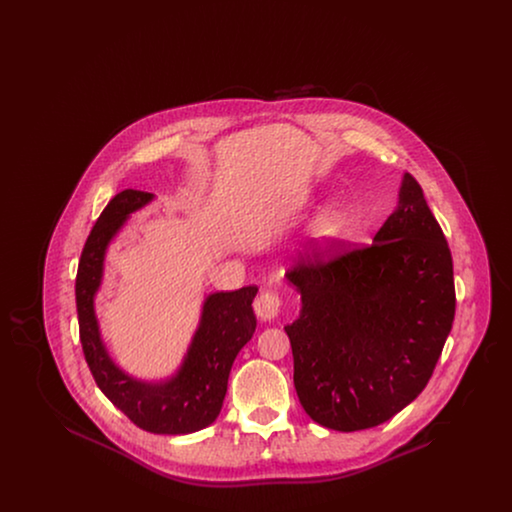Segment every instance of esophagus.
Wrapping results in <instances>:
<instances>
[{"label": "esophagus", "instance_id": "esophagus-1", "mask_svg": "<svg viewBox=\"0 0 512 512\" xmlns=\"http://www.w3.org/2000/svg\"><path fill=\"white\" fill-rule=\"evenodd\" d=\"M253 309L257 313V317L263 322H270L280 315L282 311V299L278 297V293L263 292L253 303Z\"/></svg>", "mask_w": 512, "mask_h": 512}]
</instances>
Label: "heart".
I'll use <instances>...</instances> for the list:
<instances>
[{
  "label": "heart",
  "mask_w": 512,
  "mask_h": 512,
  "mask_svg": "<svg viewBox=\"0 0 512 512\" xmlns=\"http://www.w3.org/2000/svg\"><path fill=\"white\" fill-rule=\"evenodd\" d=\"M345 230V215L338 205H324L307 224L309 247L320 249L338 240Z\"/></svg>",
  "instance_id": "b5f03b06"
}]
</instances>
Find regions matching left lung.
Instances as JSON below:
<instances>
[{
    "label": "left lung",
    "mask_w": 512,
    "mask_h": 512,
    "mask_svg": "<svg viewBox=\"0 0 512 512\" xmlns=\"http://www.w3.org/2000/svg\"><path fill=\"white\" fill-rule=\"evenodd\" d=\"M301 295L284 326L297 397L317 424L357 432L426 388L455 318L453 259L422 188L403 174L372 245L288 272Z\"/></svg>",
    "instance_id": "obj_1"
}]
</instances>
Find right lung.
<instances>
[{"instance_id": "obj_1", "label": "right lung", "mask_w": 512, "mask_h": 512, "mask_svg": "<svg viewBox=\"0 0 512 512\" xmlns=\"http://www.w3.org/2000/svg\"><path fill=\"white\" fill-rule=\"evenodd\" d=\"M153 199L155 195L149 192L124 190L107 203L92 228L82 249L74 288L80 343L99 390L138 428L167 436L194 434L219 416L234 359L257 328L251 303L259 288L245 286L236 292L207 295L192 341L171 376L142 380L122 370L101 338L96 295L103 282L109 245L132 213Z\"/></svg>"}]
</instances>
